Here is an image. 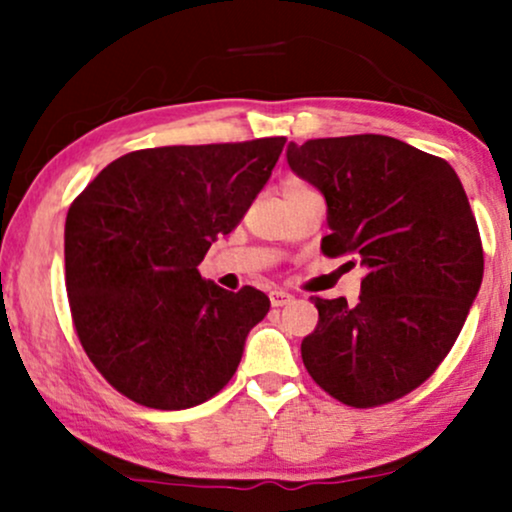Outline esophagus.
I'll list each match as a JSON object with an SVG mask.
<instances>
[{
	"mask_svg": "<svg viewBox=\"0 0 512 512\" xmlns=\"http://www.w3.org/2000/svg\"><path fill=\"white\" fill-rule=\"evenodd\" d=\"M269 301H272V305L274 308H281V305H286V303H291L293 301V296L291 293H286V291H272L269 293Z\"/></svg>",
	"mask_w": 512,
	"mask_h": 512,
	"instance_id": "obj_1",
	"label": "esophagus"
}]
</instances>
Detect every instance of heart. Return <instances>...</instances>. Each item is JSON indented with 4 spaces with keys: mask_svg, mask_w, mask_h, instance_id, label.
<instances>
[{
    "mask_svg": "<svg viewBox=\"0 0 512 512\" xmlns=\"http://www.w3.org/2000/svg\"><path fill=\"white\" fill-rule=\"evenodd\" d=\"M301 190H310L308 182L291 178V180H286L284 185H281V195H291V192H301Z\"/></svg>",
    "mask_w": 512,
    "mask_h": 512,
    "instance_id": "heart-1",
    "label": "heart"
}]
</instances>
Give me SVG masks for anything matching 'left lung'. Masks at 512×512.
Masks as SVG:
<instances>
[{"mask_svg": "<svg viewBox=\"0 0 512 512\" xmlns=\"http://www.w3.org/2000/svg\"><path fill=\"white\" fill-rule=\"evenodd\" d=\"M286 161L327 202V257L354 255L356 305L313 298L310 378L356 409L409 395L455 344L484 276L477 219L452 166L383 134L310 139Z\"/></svg>", "mask_w": 512, "mask_h": 512, "instance_id": "obj_1", "label": "left lung"}]
</instances>
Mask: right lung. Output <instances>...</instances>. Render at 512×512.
Returning a JSON list of instances; mask_svg holds the SVG:
<instances>
[{
  "label": "right lung",
  "mask_w": 512,
  "mask_h": 512,
  "mask_svg": "<svg viewBox=\"0 0 512 512\" xmlns=\"http://www.w3.org/2000/svg\"><path fill=\"white\" fill-rule=\"evenodd\" d=\"M284 137L120 156L64 223L72 320L98 373L151 409H190L233 378L269 298L202 279L199 262L267 185Z\"/></svg>",
  "instance_id": "obj_1"
}]
</instances>
